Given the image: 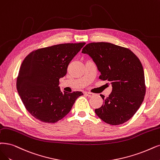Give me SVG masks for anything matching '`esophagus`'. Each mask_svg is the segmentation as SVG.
<instances>
[{
  "instance_id": "esophagus-1",
  "label": "esophagus",
  "mask_w": 160,
  "mask_h": 160,
  "mask_svg": "<svg viewBox=\"0 0 160 160\" xmlns=\"http://www.w3.org/2000/svg\"><path fill=\"white\" fill-rule=\"evenodd\" d=\"M85 93L88 97H92L94 96V93H93L92 92H85Z\"/></svg>"
}]
</instances>
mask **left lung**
<instances>
[{"mask_svg": "<svg viewBox=\"0 0 160 160\" xmlns=\"http://www.w3.org/2000/svg\"><path fill=\"white\" fill-rule=\"evenodd\" d=\"M96 63L99 78L111 82L112 92L103 100L96 115L105 122L121 125L138 111L146 93L144 73L139 58L126 47L107 42L87 44L82 51Z\"/></svg>", "mask_w": 160, "mask_h": 160, "instance_id": "8db88e82", "label": "left lung"}]
</instances>
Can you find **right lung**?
Listing matches in <instances>:
<instances>
[{
    "mask_svg": "<svg viewBox=\"0 0 160 160\" xmlns=\"http://www.w3.org/2000/svg\"><path fill=\"white\" fill-rule=\"evenodd\" d=\"M86 43H63L33 51L24 58L17 77L18 92L26 109L39 121L54 123L71 110L82 92H62L59 79Z\"/></svg>",
    "mask_w": 160,
    "mask_h": 160,
    "instance_id": "add662e5",
    "label": "right lung"
}]
</instances>
